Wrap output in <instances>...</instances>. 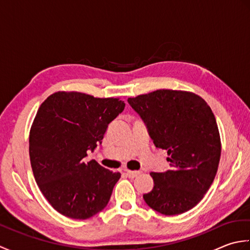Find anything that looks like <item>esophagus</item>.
I'll return each instance as SVG.
<instances>
[{"mask_svg": "<svg viewBox=\"0 0 250 250\" xmlns=\"http://www.w3.org/2000/svg\"><path fill=\"white\" fill-rule=\"evenodd\" d=\"M140 174H141V172H139V171H130V169H126V175H128V176L131 178H134Z\"/></svg>", "mask_w": 250, "mask_h": 250, "instance_id": "34e87169", "label": "esophagus"}]
</instances>
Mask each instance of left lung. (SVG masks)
Listing matches in <instances>:
<instances>
[{
  "label": "left lung",
  "instance_id": "8db88e82",
  "mask_svg": "<svg viewBox=\"0 0 250 250\" xmlns=\"http://www.w3.org/2000/svg\"><path fill=\"white\" fill-rule=\"evenodd\" d=\"M128 102L146 122L156 147L167 151L172 167L150 173L153 189L143 195L147 205L167 216L193 208L213 184L221 156L218 125L208 104L193 92L171 89Z\"/></svg>",
  "mask_w": 250,
  "mask_h": 250
}]
</instances>
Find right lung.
<instances>
[{"label":"right lung","mask_w":250,"mask_h":250,"mask_svg":"<svg viewBox=\"0 0 250 250\" xmlns=\"http://www.w3.org/2000/svg\"><path fill=\"white\" fill-rule=\"evenodd\" d=\"M125 105L119 98L58 91L40 106L30 130V161L41 192L58 213L88 219L107 205L121 174L83 158Z\"/></svg>","instance_id":"obj_1"}]
</instances>
